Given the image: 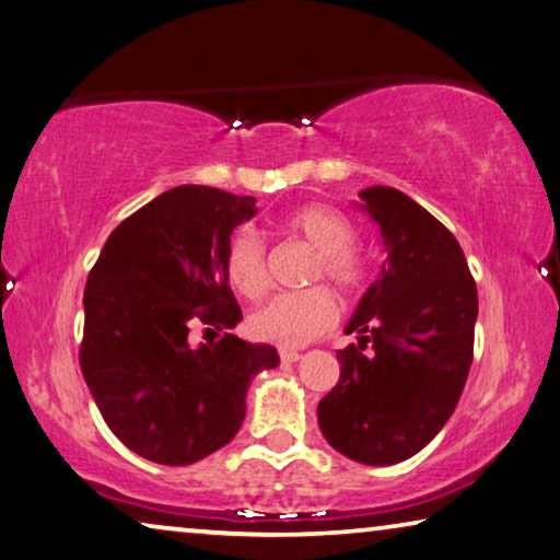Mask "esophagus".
Returning <instances> with one entry per match:
<instances>
[{
  "instance_id": "34e87169",
  "label": "esophagus",
  "mask_w": 560,
  "mask_h": 560,
  "mask_svg": "<svg viewBox=\"0 0 560 560\" xmlns=\"http://www.w3.org/2000/svg\"><path fill=\"white\" fill-rule=\"evenodd\" d=\"M300 358H303V355H300L298 350H288V348L280 350V360H282V363H298Z\"/></svg>"
}]
</instances>
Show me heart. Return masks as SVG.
<instances>
[{
  "label": "heart",
  "instance_id": "1",
  "mask_svg": "<svg viewBox=\"0 0 560 560\" xmlns=\"http://www.w3.org/2000/svg\"><path fill=\"white\" fill-rule=\"evenodd\" d=\"M285 228L317 253L313 278H325L338 290H352L363 278V262L352 253L355 230L346 214L330 205H305L288 214ZM230 285L247 300H257L268 288V255L257 232L240 230L230 240L225 255ZM338 315L328 292H282L265 300L247 317L253 338L275 346L298 348L320 338Z\"/></svg>",
  "mask_w": 560,
  "mask_h": 560
}]
</instances>
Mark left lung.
<instances>
[{"label": "left lung", "instance_id": "1", "mask_svg": "<svg viewBox=\"0 0 560 560\" xmlns=\"http://www.w3.org/2000/svg\"><path fill=\"white\" fill-rule=\"evenodd\" d=\"M358 197L381 230L385 262L346 325L358 346L338 350L340 381L317 420L350 460L393 466L423 451L458 406L478 290L458 240L416 200L385 185Z\"/></svg>", "mask_w": 560, "mask_h": 560}]
</instances>
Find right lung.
<instances>
[{"instance_id":"obj_1","label":"right lung","mask_w":560,"mask_h":560,"mask_svg":"<svg viewBox=\"0 0 560 560\" xmlns=\"http://www.w3.org/2000/svg\"><path fill=\"white\" fill-rule=\"evenodd\" d=\"M255 212V197L175 187L112 232L90 272L84 383L112 433L152 463L190 466L228 445L253 377L280 365L272 346L232 332L189 340L197 322L225 331L243 320L225 255L232 230Z\"/></svg>"}]
</instances>
